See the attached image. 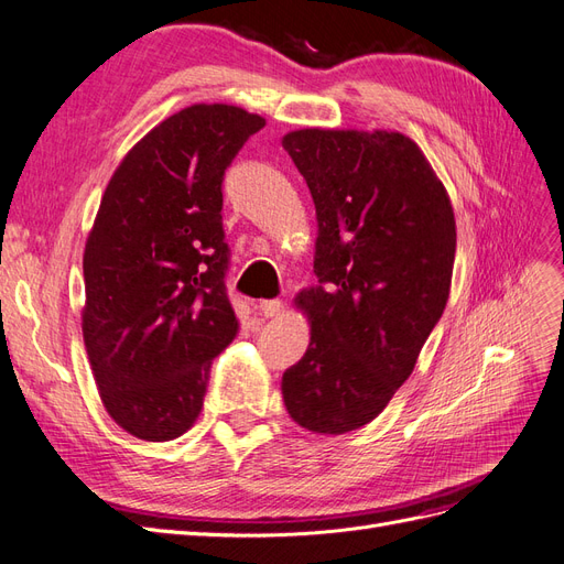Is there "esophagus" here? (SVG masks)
<instances>
[{"mask_svg":"<svg viewBox=\"0 0 564 564\" xmlns=\"http://www.w3.org/2000/svg\"><path fill=\"white\" fill-rule=\"evenodd\" d=\"M256 308H259L261 317H265V319H270V317H280V315L284 313V305H282V301H261L259 305H256Z\"/></svg>","mask_w":564,"mask_h":564,"instance_id":"esophagus-1","label":"esophagus"}]
</instances>
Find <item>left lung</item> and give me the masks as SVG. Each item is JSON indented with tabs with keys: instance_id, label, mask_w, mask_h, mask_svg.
I'll return each instance as SVG.
<instances>
[{
	"instance_id": "left-lung-1",
	"label": "left lung",
	"mask_w": 564,
	"mask_h": 564,
	"mask_svg": "<svg viewBox=\"0 0 564 564\" xmlns=\"http://www.w3.org/2000/svg\"><path fill=\"white\" fill-rule=\"evenodd\" d=\"M282 148L317 214V284L294 299L311 344L284 371L282 398L301 429L344 435L383 412L445 311L454 209L398 131L301 129Z\"/></svg>"
}]
</instances>
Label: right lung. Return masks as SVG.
Returning a JSON list of instances; mask_svg holds the SVG:
<instances>
[{"label": "right lung", "instance_id": "1", "mask_svg": "<svg viewBox=\"0 0 564 564\" xmlns=\"http://www.w3.org/2000/svg\"><path fill=\"white\" fill-rule=\"evenodd\" d=\"M265 119L224 104L166 117L112 174L84 249V346L108 414L148 442L202 412L240 329L226 292L224 176Z\"/></svg>", "mask_w": 564, "mask_h": 564}]
</instances>
